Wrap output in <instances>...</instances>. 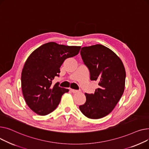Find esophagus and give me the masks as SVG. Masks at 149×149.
Masks as SVG:
<instances>
[{
    "mask_svg": "<svg viewBox=\"0 0 149 149\" xmlns=\"http://www.w3.org/2000/svg\"><path fill=\"white\" fill-rule=\"evenodd\" d=\"M70 91L73 93H76L77 92H79L78 90H74V89H70Z\"/></svg>",
    "mask_w": 149,
    "mask_h": 149,
    "instance_id": "34e87169",
    "label": "esophagus"
}]
</instances>
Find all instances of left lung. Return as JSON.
<instances>
[{
  "label": "left lung",
  "instance_id": "1",
  "mask_svg": "<svg viewBox=\"0 0 149 149\" xmlns=\"http://www.w3.org/2000/svg\"><path fill=\"white\" fill-rule=\"evenodd\" d=\"M81 55L91 81H97L99 88L93 94L85 93L86 102L79 109L86 117L101 118L113 109L123 94L125 68L114 52L102 45L82 47Z\"/></svg>",
  "mask_w": 149,
  "mask_h": 149
}]
</instances>
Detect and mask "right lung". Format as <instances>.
I'll use <instances>...</instances> for the list:
<instances>
[{
  "instance_id": "obj_1",
  "label": "right lung",
  "mask_w": 149,
  "mask_h": 149,
  "mask_svg": "<svg viewBox=\"0 0 149 149\" xmlns=\"http://www.w3.org/2000/svg\"><path fill=\"white\" fill-rule=\"evenodd\" d=\"M80 49L50 42L28 57L22 72V89L26 104L34 112L46 116L56 108L61 96L69 90L59 86V82L53 85L52 81L59 77L64 61L77 55Z\"/></svg>"
}]
</instances>
